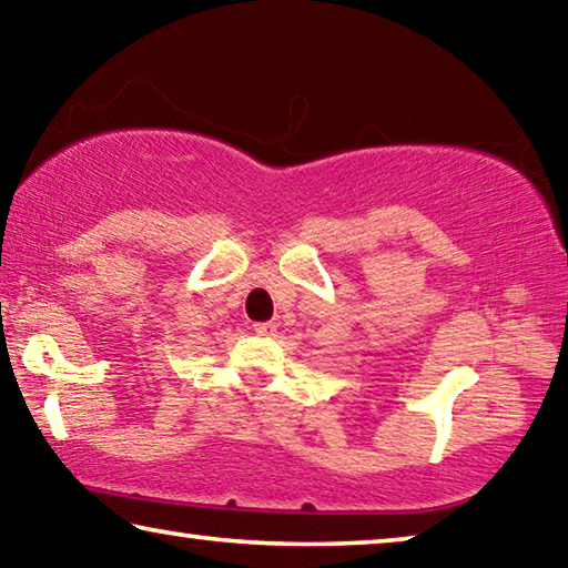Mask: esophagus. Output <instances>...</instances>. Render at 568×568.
<instances>
[{"label": "esophagus", "instance_id": "esophagus-1", "mask_svg": "<svg viewBox=\"0 0 568 568\" xmlns=\"http://www.w3.org/2000/svg\"><path fill=\"white\" fill-rule=\"evenodd\" d=\"M253 331H255L257 335H265V338H273V335L277 333V325H275L273 321H271V323H255Z\"/></svg>", "mask_w": 568, "mask_h": 568}]
</instances>
